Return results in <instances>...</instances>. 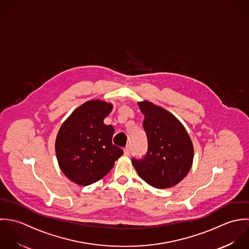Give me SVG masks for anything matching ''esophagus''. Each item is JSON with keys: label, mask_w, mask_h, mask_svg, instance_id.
<instances>
[{"label": "esophagus", "mask_w": 249, "mask_h": 249, "mask_svg": "<svg viewBox=\"0 0 249 249\" xmlns=\"http://www.w3.org/2000/svg\"><path fill=\"white\" fill-rule=\"evenodd\" d=\"M130 153H131V146H130V145H127V146L125 147V149H124V154H125L126 156H129Z\"/></svg>", "instance_id": "34e87169"}]
</instances>
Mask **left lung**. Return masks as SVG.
I'll return each instance as SVG.
<instances>
[{
	"instance_id": "left-lung-1",
	"label": "left lung",
	"mask_w": 249,
	"mask_h": 249,
	"mask_svg": "<svg viewBox=\"0 0 249 249\" xmlns=\"http://www.w3.org/2000/svg\"><path fill=\"white\" fill-rule=\"evenodd\" d=\"M148 148L142 158H133L139 176L150 186L167 189L189 173L194 160L193 142L180 121L164 108L140 103Z\"/></svg>"
}]
</instances>
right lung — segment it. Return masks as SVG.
I'll return each instance as SVG.
<instances>
[{"label":"right lung","instance_id":"add662e5","mask_svg":"<svg viewBox=\"0 0 249 249\" xmlns=\"http://www.w3.org/2000/svg\"><path fill=\"white\" fill-rule=\"evenodd\" d=\"M112 106L93 100L76 108L59 129L55 152L62 172L80 186L93 184L113 167L123 149L112 143L114 128L104 118Z\"/></svg>","mask_w":249,"mask_h":249}]
</instances>
